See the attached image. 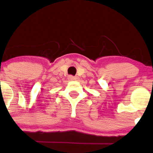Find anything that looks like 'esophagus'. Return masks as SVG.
<instances>
[{"mask_svg":"<svg viewBox=\"0 0 153 153\" xmlns=\"http://www.w3.org/2000/svg\"><path fill=\"white\" fill-rule=\"evenodd\" d=\"M69 79L71 80V81H72V80H76L78 79V77L77 76H72V75H69Z\"/></svg>","mask_w":153,"mask_h":153,"instance_id":"34e87169","label":"esophagus"}]
</instances>
